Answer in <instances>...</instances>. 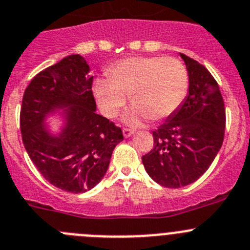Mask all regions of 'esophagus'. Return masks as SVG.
Instances as JSON below:
<instances>
[{"label": "esophagus", "mask_w": 250, "mask_h": 250, "mask_svg": "<svg viewBox=\"0 0 250 250\" xmlns=\"http://www.w3.org/2000/svg\"><path fill=\"white\" fill-rule=\"evenodd\" d=\"M122 132H123V136H125V138H128V137H130L134 133V129H130V128H123Z\"/></svg>", "instance_id": "esophagus-1"}]
</instances>
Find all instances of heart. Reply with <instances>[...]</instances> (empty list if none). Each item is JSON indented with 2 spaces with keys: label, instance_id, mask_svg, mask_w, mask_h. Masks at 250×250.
<instances>
[{
  "label": "heart",
  "instance_id": "heart-1",
  "mask_svg": "<svg viewBox=\"0 0 250 250\" xmlns=\"http://www.w3.org/2000/svg\"><path fill=\"white\" fill-rule=\"evenodd\" d=\"M94 82L93 93L103 116L114 118L127 96L132 107L125 121L138 125L149 118L163 121L181 107L188 92V72L173 57H128Z\"/></svg>",
  "mask_w": 250,
  "mask_h": 250
}]
</instances>
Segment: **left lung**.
I'll list each match as a JSON object with an SVG mask.
<instances>
[{
	"label": "left lung",
	"instance_id": "8db88e82",
	"mask_svg": "<svg viewBox=\"0 0 250 250\" xmlns=\"http://www.w3.org/2000/svg\"><path fill=\"white\" fill-rule=\"evenodd\" d=\"M189 88L183 103L153 132L154 147L142 157L150 178L167 188L197 181L214 161L224 139L226 108L217 81L193 58L181 53Z\"/></svg>",
	"mask_w": 250,
	"mask_h": 250
}]
</instances>
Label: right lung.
<instances>
[{"mask_svg":"<svg viewBox=\"0 0 250 250\" xmlns=\"http://www.w3.org/2000/svg\"><path fill=\"white\" fill-rule=\"evenodd\" d=\"M92 83L86 60L71 55L36 75L22 98L24 148L43 178L66 192L84 193L97 186L123 141L122 129L96 113ZM57 111L64 123L55 135L45 120Z\"/></svg>","mask_w":250,"mask_h":250,"instance_id":"add662e5","label":"right lung"}]
</instances>
